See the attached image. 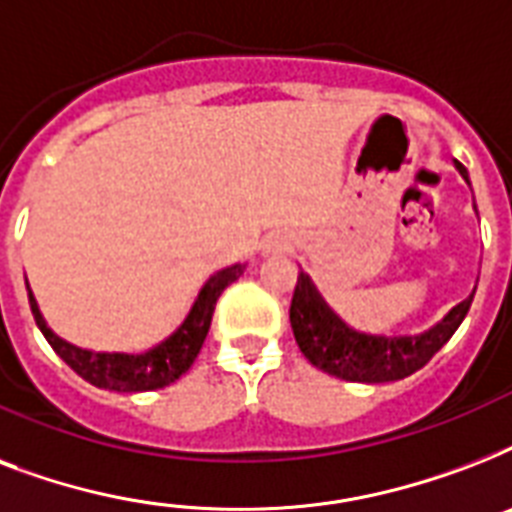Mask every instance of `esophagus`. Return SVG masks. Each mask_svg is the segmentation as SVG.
Segmentation results:
<instances>
[{
    "label": "esophagus",
    "instance_id": "esophagus-1",
    "mask_svg": "<svg viewBox=\"0 0 512 512\" xmlns=\"http://www.w3.org/2000/svg\"><path fill=\"white\" fill-rule=\"evenodd\" d=\"M289 247H292V239L281 236V233H271V236L265 239V252H273V249H289Z\"/></svg>",
    "mask_w": 512,
    "mask_h": 512
}]
</instances>
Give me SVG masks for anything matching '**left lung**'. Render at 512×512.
Wrapping results in <instances>:
<instances>
[{"mask_svg": "<svg viewBox=\"0 0 512 512\" xmlns=\"http://www.w3.org/2000/svg\"><path fill=\"white\" fill-rule=\"evenodd\" d=\"M462 180L470 185L468 170L454 162ZM476 289L465 300L449 308L444 319L417 335H369L348 327L319 287L305 271L297 276L295 295L289 305V321L303 356L321 372L348 382H396L428 364L446 342L452 340L462 319L468 316Z\"/></svg>", "mask_w": 512, "mask_h": 512, "instance_id": "1", "label": "left lung"}]
</instances>
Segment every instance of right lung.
I'll list each match as a JSON object with an SVG mask.
<instances>
[{"label": "right lung", "mask_w": 512, "mask_h": 512, "mask_svg": "<svg viewBox=\"0 0 512 512\" xmlns=\"http://www.w3.org/2000/svg\"><path fill=\"white\" fill-rule=\"evenodd\" d=\"M244 273V265L233 263L215 271L204 284H201L199 295L193 305L185 313V319L175 327L172 335L164 337L151 348L140 350V353H122V350H87L79 348L74 342L63 340L50 329L44 321L39 303H36L34 292L28 287V305L34 313L36 327L42 329L44 340L50 342L52 350L74 369L82 380L92 382L95 388L116 390V393H143V390H159L167 388L170 382L180 380L191 364L199 356L201 345L207 340L209 324H212V313H215L217 297L223 295L228 284L239 279Z\"/></svg>", "instance_id": "obj_1"}]
</instances>
